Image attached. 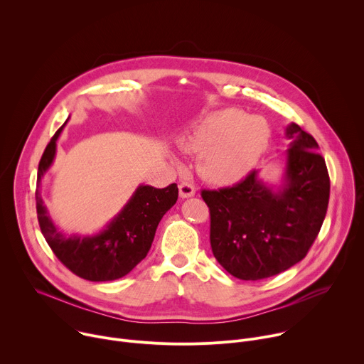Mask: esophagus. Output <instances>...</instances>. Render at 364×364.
I'll return each mask as SVG.
<instances>
[{
    "mask_svg": "<svg viewBox=\"0 0 364 364\" xmlns=\"http://www.w3.org/2000/svg\"><path fill=\"white\" fill-rule=\"evenodd\" d=\"M178 190H180V197H181V198H188V197H193V196L196 194L194 186H193L191 183H187V181L180 183Z\"/></svg>",
    "mask_w": 364,
    "mask_h": 364,
    "instance_id": "esophagus-1",
    "label": "esophagus"
}]
</instances>
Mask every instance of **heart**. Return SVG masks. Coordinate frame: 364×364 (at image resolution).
Masks as SVG:
<instances>
[{
	"label": "heart",
	"mask_w": 364,
	"mask_h": 364,
	"mask_svg": "<svg viewBox=\"0 0 364 364\" xmlns=\"http://www.w3.org/2000/svg\"><path fill=\"white\" fill-rule=\"evenodd\" d=\"M265 119L228 109L207 115L180 141L186 152L201 155L200 173L215 184H233L247 176L268 148Z\"/></svg>",
	"instance_id": "b5f03b06"
}]
</instances>
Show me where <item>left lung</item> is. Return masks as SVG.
I'll return each instance as SVG.
<instances>
[{
    "mask_svg": "<svg viewBox=\"0 0 364 364\" xmlns=\"http://www.w3.org/2000/svg\"><path fill=\"white\" fill-rule=\"evenodd\" d=\"M284 184L275 191L250 171L232 187L201 190L210 210V245L235 278L259 281L305 257L323 226L330 177L318 144L296 124L287 128Z\"/></svg>",
    "mask_w": 364,
    "mask_h": 364,
    "instance_id": "8db88e82",
    "label": "left lung"
}]
</instances>
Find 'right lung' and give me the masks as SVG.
<instances>
[{
	"label": "right lung",
	"mask_w": 364,
	"mask_h": 364,
	"mask_svg": "<svg viewBox=\"0 0 364 364\" xmlns=\"http://www.w3.org/2000/svg\"><path fill=\"white\" fill-rule=\"evenodd\" d=\"M63 127L50 139L41 155L38 183L55 160L56 141ZM177 197L176 183L166 188L139 186L121 213L95 236L60 233L48 218L38 190L36 191V207L41 233L59 261L86 281L103 282L125 277L142 261L160 220L176 204Z\"/></svg>",
	"instance_id": "obj_1"
}]
</instances>
